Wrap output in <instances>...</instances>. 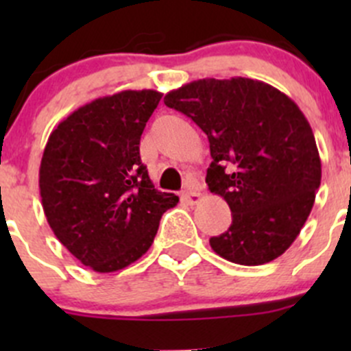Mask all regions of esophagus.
<instances>
[{
	"instance_id": "esophagus-1",
	"label": "esophagus",
	"mask_w": 351,
	"mask_h": 351,
	"mask_svg": "<svg viewBox=\"0 0 351 351\" xmlns=\"http://www.w3.org/2000/svg\"><path fill=\"white\" fill-rule=\"evenodd\" d=\"M200 198H202L200 193H198L197 190H193V189L183 190V193H182V200L185 202V204H189V205L198 204V202H200Z\"/></svg>"
}]
</instances>
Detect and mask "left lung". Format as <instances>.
<instances>
[{"mask_svg": "<svg viewBox=\"0 0 351 351\" xmlns=\"http://www.w3.org/2000/svg\"><path fill=\"white\" fill-rule=\"evenodd\" d=\"M165 105L208 137V190L228 202L229 229L210 238L219 256L256 267L284 254L306 224L321 185L309 122L277 88L250 77L192 81Z\"/></svg>", "mask_w": 351, "mask_h": 351, "instance_id": "left-lung-1", "label": "left lung"}]
</instances>
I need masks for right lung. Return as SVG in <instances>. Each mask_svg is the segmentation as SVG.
<instances>
[{"instance_id":"right-lung-1","label":"right lung","mask_w":351,"mask_h":351,"mask_svg":"<svg viewBox=\"0 0 351 351\" xmlns=\"http://www.w3.org/2000/svg\"><path fill=\"white\" fill-rule=\"evenodd\" d=\"M161 97L125 90L97 98L62 120L45 144L38 186L49 226L73 256L100 274L139 260L161 215L178 204L175 193L154 189L139 154Z\"/></svg>"}]
</instances>
